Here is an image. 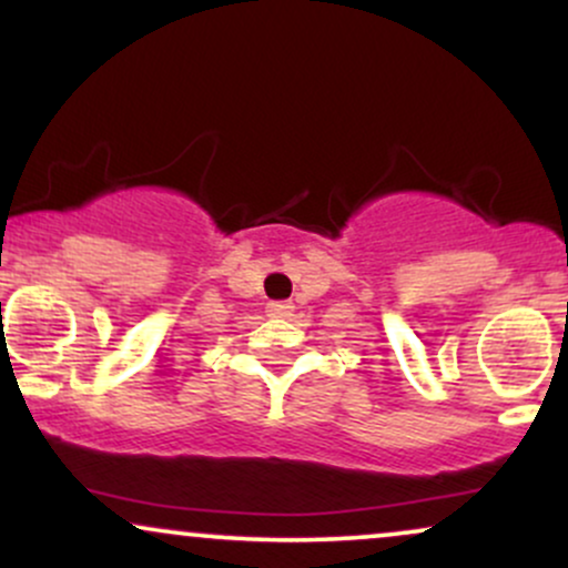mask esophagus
Wrapping results in <instances>:
<instances>
[{
  "mask_svg": "<svg viewBox=\"0 0 568 568\" xmlns=\"http://www.w3.org/2000/svg\"><path fill=\"white\" fill-rule=\"evenodd\" d=\"M266 310H270L272 317H288L293 312V304L291 302H272Z\"/></svg>",
  "mask_w": 568,
  "mask_h": 568,
  "instance_id": "1",
  "label": "esophagus"
}]
</instances>
